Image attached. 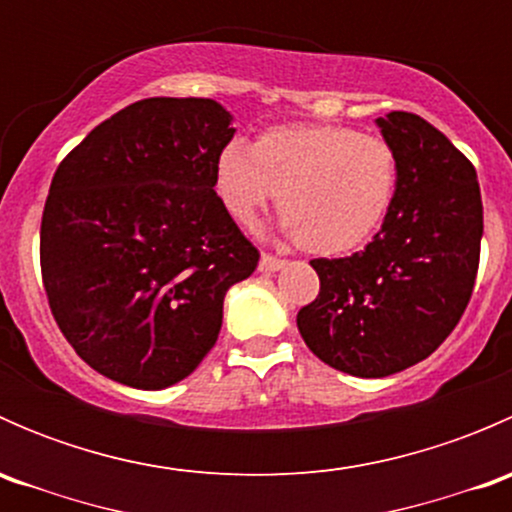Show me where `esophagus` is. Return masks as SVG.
<instances>
[{"mask_svg": "<svg viewBox=\"0 0 512 512\" xmlns=\"http://www.w3.org/2000/svg\"><path fill=\"white\" fill-rule=\"evenodd\" d=\"M287 262L285 260H280V257H272V255H262L260 257V272H277V270H282V267H285Z\"/></svg>", "mask_w": 512, "mask_h": 512, "instance_id": "esophagus-1", "label": "esophagus"}]
</instances>
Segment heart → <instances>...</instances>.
<instances>
[{
  "mask_svg": "<svg viewBox=\"0 0 512 512\" xmlns=\"http://www.w3.org/2000/svg\"><path fill=\"white\" fill-rule=\"evenodd\" d=\"M215 190L240 225H255L277 195L285 235L314 255H349L389 218L399 158L384 138L339 123L277 126L220 153Z\"/></svg>",
  "mask_w": 512,
  "mask_h": 512,
  "instance_id": "heart-1",
  "label": "heart"
}]
</instances>
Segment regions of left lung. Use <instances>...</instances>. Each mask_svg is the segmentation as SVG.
Masks as SVG:
<instances>
[{
	"label": "left lung",
	"instance_id": "1",
	"mask_svg": "<svg viewBox=\"0 0 512 512\" xmlns=\"http://www.w3.org/2000/svg\"><path fill=\"white\" fill-rule=\"evenodd\" d=\"M399 158V193L374 240L309 265L319 294L299 309L304 344L324 364L381 379L426 359L453 332L476 285L483 203L478 175L416 113L376 118Z\"/></svg>",
	"mask_w": 512,
	"mask_h": 512
}]
</instances>
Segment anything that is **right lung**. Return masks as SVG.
<instances>
[{
  "mask_svg": "<svg viewBox=\"0 0 512 512\" xmlns=\"http://www.w3.org/2000/svg\"><path fill=\"white\" fill-rule=\"evenodd\" d=\"M232 136L213 98H143L56 168L41 277L56 324L98 374L168 389L218 342L227 289L260 260L215 193Z\"/></svg>",
  "mask_w": 512,
  "mask_h": 512,
  "instance_id": "add662e5",
  "label": "right lung"
}]
</instances>
